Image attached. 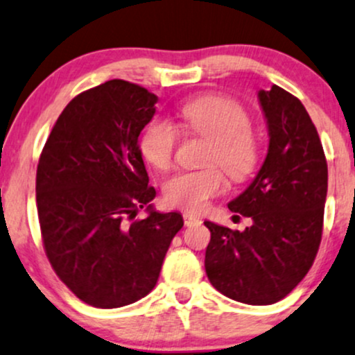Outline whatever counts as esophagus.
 Returning a JSON list of instances; mask_svg holds the SVG:
<instances>
[{
	"instance_id": "obj_1",
	"label": "esophagus",
	"mask_w": 355,
	"mask_h": 355,
	"mask_svg": "<svg viewBox=\"0 0 355 355\" xmlns=\"http://www.w3.org/2000/svg\"><path fill=\"white\" fill-rule=\"evenodd\" d=\"M183 223H185V226H198V224H201V219L196 218L195 214L185 213L183 214Z\"/></svg>"
}]
</instances>
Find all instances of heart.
Segmentation results:
<instances>
[{"mask_svg":"<svg viewBox=\"0 0 355 355\" xmlns=\"http://www.w3.org/2000/svg\"><path fill=\"white\" fill-rule=\"evenodd\" d=\"M180 118L190 134L209 141L203 164H218L234 182L245 180L257 167L260 147L250 131V118L239 103L224 96H201L182 106ZM178 142L177 128L164 118L147 124L141 136V150L154 167L170 168ZM226 188L216 165L183 170L168 178L164 196L175 208L198 213Z\"/></svg>","mask_w":355,"mask_h":355,"instance_id":"obj_1","label":"heart"}]
</instances>
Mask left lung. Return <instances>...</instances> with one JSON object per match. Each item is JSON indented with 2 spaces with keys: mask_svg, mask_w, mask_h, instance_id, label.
I'll return each mask as SVG.
<instances>
[{
  "mask_svg": "<svg viewBox=\"0 0 355 355\" xmlns=\"http://www.w3.org/2000/svg\"><path fill=\"white\" fill-rule=\"evenodd\" d=\"M268 150L252 183L227 205L252 219L244 231L205 221L211 285L245 304H272L303 280L320 249L327 164L302 101L284 88L259 92Z\"/></svg>",
  "mask_w": 355,
  "mask_h": 355,
  "instance_id": "8db88e82",
  "label": "left lung"
}]
</instances>
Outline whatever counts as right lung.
<instances>
[{"label":"right lung","mask_w":355,"mask_h":355,"mask_svg":"<svg viewBox=\"0 0 355 355\" xmlns=\"http://www.w3.org/2000/svg\"><path fill=\"white\" fill-rule=\"evenodd\" d=\"M157 98L124 80L75 96L49 134L35 175V201L51 266L87 304L119 308L144 298L159 280L180 213L150 205L154 187L139 134ZM148 218L136 220L139 207Z\"/></svg>","instance_id":"obj_1"}]
</instances>
